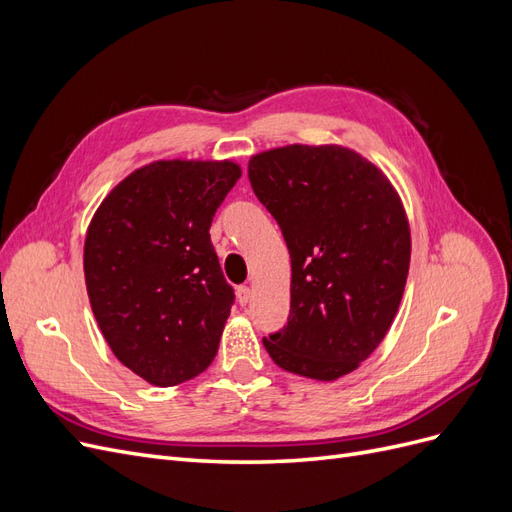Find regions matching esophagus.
<instances>
[{
	"label": "esophagus",
	"instance_id": "obj_1",
	"mask_svg": "<svg viewBox=\"0 0 512 512\" xmlns=\"http://www.w3.org/2000/svg\"><path fill=\"white\" fill-rule=\"evenodd\" d=\"M237 299L241 305H247L252 301V288L250 286H239L237 288Z\"/></svg>",
	"mask_w": 512,
	"mask_h": 512
}]
</instances>
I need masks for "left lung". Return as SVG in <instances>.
Masks as SVG:
<instances>
[{
  "label": "left lung",
  "instance_id": "8db88e82",
  "mask_svg": "<svg viewBox=\"0 0 512 512\" xmlns=\"http://www.w3.org/2000/svg\"><path fill=\"white\" fill-rule=\"evenodd\" d=\"M290 252V316L262 339L275 365L333 382L389 333L410 269V224L382 170L342 145H286L247 164Z\"/></svg>",
  "mask_w": 512,
  "mask_h": 512
}]
</instances>
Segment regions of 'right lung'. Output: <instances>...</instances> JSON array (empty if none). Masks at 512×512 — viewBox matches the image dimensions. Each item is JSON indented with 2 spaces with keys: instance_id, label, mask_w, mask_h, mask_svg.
I'll use <instances>...</instances> for the list:
<instances>
[{
  "instance_id": "obj_1",
  "label": "right lung",
  "mask_w": 512,
  "mask_h": 512,
  "mask_svg": "<svg viewBox=\"0 0 512 512\" xmlns=\"http://www.w3.org/2000/svg\"><path fill=\"white\" fill-rule=\"evenodd\" d=\"M241 166L158 160L136 168L96 209L85 286L117 359L149 384L175 386L211 365L235 292L209 228Z\"/></svg>"
}]
</instances>
